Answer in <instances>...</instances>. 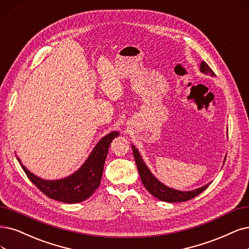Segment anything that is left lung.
I'll list each match as a JSON object with an SVG mask.
<instances>
[{
    "mask_svg": "<svg viewBox=\"0 0 249 249\" xmlns=\"http://www.w3.org/2000/svg\"><path fill=\"white\" fill-rule=\"evenodd\" d=\"M200 70L202 72L207 73V75H209L211 77H215V73L213 72V71L211 70L208 64L204 61H202ZM131 146H132V152H133L136 166H137V169H139L140 177L142 178V181L143 183L144 188L148 190L154 197L158 198L159 200L164 201V202H186L193 198H195L196 196L201 194V193L203 192L205 189L208 188L209 183H207V185L201 187L199 189H196V190L181 192V191L173 190L166 186H164L162 182H160L157 178L153 176L151 171L149 170V168L146 167V165L143 163L141 155L135 146L134 145H131ZM225 161H226V159H225Z\"/></svg>",
    "mask_w": 249,
    "mask_h": 249,
    "instance_id": "obj_1",
    "label": "left lung"
}]
</instances>
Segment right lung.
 <instances>
[{
    "mask_svg": "<svg viewBox=\"0 0 249 249\" xmlns=\"http://www.w3.org/2000/svg\"><path fill=\"white\" fill-rule=\"evenodd\" d=\"M117 136H119L117 131L105 136L96 144L83 166L67 178L45 180L36 177L22 165L21 167L30 180L47 197L66 203H78L88 199L98 188L109 144ZM18 161L20 162L19 159Z\"/></svg>",
    "mask_w": 249,
    "mask_h": 249,
    "instance_id": "add662e5",
    "label": "right lung"
}]
</instances>
